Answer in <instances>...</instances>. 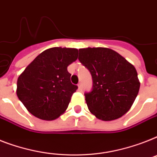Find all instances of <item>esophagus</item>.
Returning <instances> with one entry per match:
<instances>
[{"label":"esophagus","instance_id":"obj_1","mask_svg":"<svg viewBox=\"0 0 157 157\" xmlns=\"http://www.w3.org/2000/svg\"><path fill=\"white\" fill-rule=\"evenodd\" d=\"M82 89H83L82 84H81V83H79V84H78V90H80V91H82Z\"/></svg>","mask_w":157,"mask_h":157}]
</instances>
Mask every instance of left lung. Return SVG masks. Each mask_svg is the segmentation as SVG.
Instances as JSON below:
<instances>
[{
	"mask_svg": "<svg viewBox=\"0 0 157 157\" xmlns=\"http://www.w3.org/2000/svg\"><path fill=\"white\" fill-rule=\"evenodd\" d=\"M78 59L93 79L92 90L85 94L92 114L103 121L126 114L140 86L136 67L118 52L105 48L79 49Z\"/></svg>",
	"mask_w": 157,
	"mask_h": 157,
	"instance_id": "left-lung-1",
	"label": "left lung"
}]
</instances>
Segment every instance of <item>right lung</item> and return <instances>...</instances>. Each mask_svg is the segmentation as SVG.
<instances>
[{
    "label": "right lung",
    "instance_id": "add662e5",
    "mask_svg": "<svg viewBox=\"0 0 157 157\" xmlns=\"http://www.w3.org/2000/svg\"><path fill=\"white\" fill-rule=\"evenodd\" d=\"M76 48H52L39 54L17 82V95L30 114L54 120L67 109L77 85H72L67 66L76 60Z\"/></svg>",
    "mask_w": 157,
    "mask_h": 157
}]
</instances>
